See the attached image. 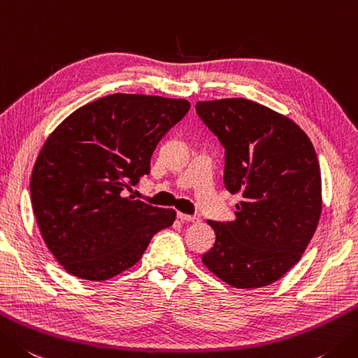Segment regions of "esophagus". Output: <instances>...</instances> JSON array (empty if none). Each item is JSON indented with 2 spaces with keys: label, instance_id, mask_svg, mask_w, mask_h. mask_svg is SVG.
<instances>
[{
  "label": "esophagus",
  "instance_id": "34e87169",
  "mask_svg": "<svg viewBox=\"0 0 358 358\" xmlns=\"http://www.w3.org/2000/svg\"><path fill=\"white\" fill-rule=\"evenodd\" d=\"M177 217H178L181 222H187V223L200 222V217H197V215H187V214H183V213H178Z\"/></svg>",
  "mask_w": 358,
  "mask_h": 358
}]
</instances>
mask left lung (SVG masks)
Returning <instances> with one entry per match:
<instances>
[{"label": "left lung", "instance_id": "left-lung-1", "mask_svg": "<svg viewBox=\"0 0 358 358\" xmlns=\"http://www.w3.org/2000/svg\"><path fill=\"white\" fill-rule=\"evenodd\" d=\"M197 115L225 147L223 181L241 194L233 222H213L201 256L223 282L259 289L281 279L312 241L323 208L313 144L298 124L243 97L200 101Z\"/></svg>", "mask_w": 358, "mask_h": 358}]
</instances>
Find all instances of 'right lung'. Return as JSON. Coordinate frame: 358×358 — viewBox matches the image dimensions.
<instances>
[{
	"label": "right lung",
	"instance_id": "obj_1",
	"mask_svg": "<svg viewBox=\"0 0 358 358\" xmlns=\"http://www.w3.org/2000/svg\"><path fill=\"white\" fill-rule=\"evenodd\" d=\"M191 108L185 99L116 93L73 111L48 136L31 175L41 237L71 275L107 281L133 267L173 209L125 197L157 144Z\"/></svg>",
	"mask_w": 358,
	"mask_h": 358
}]
</instances>
